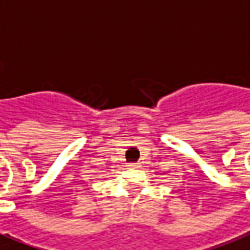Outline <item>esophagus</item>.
<instances>
[{
  "label": "esophagus",
  "mask_w": 250,
  "mask_h": 250,
  "mask_svg": "<svg viewBox=\"0 0 250 250\" xmlns=\"http://www.w3.org/2000/svg\"><path fill=\"white\" fill-rule=\"evenodd\" d=\"M128 167H131V168H139L140 164H139V163H128Z\"/></svg>",
  "instance_id": "34e87169"
}]
</instances>
